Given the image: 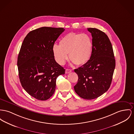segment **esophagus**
<instances>
[{
  "mask_svg": "<svg viewBox=\"0 0 134 134\" xmlns=\"http://www.w3.org/2000/svg\"><path fill=\"white\" fill-rule=\"evenodd\" d=\"M71 70H70V69H66L65 70V73L66 74H68V73H70V72H71Z\"/></svg>",
  "mask_w": 134,
  "mask_h": 134,
  "instance_id": "obj_1",
  "label": "esophagus"
}]
</instances>
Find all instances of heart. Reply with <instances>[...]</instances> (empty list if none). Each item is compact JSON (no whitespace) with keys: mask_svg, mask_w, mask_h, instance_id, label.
I'll list each match as a JSON object with an SVG mask.
<instances>
[{"mask_svg":"<svg viewBox=\"0 0 134 134\" xmlns=\"http://www.w3.org/2000/svg\"><path fill=\"white\" fill-rule=\"evenodd\" d=\"M92 41L87 34L69 33L59 41V45H54L52 51L56 61L63 65L70 59L78 65L87 63L92 52Z\"/></svg>","mask_w":134,"mask_h":134,"instance_id":"heart-1","label":"heart"}]
</instances>
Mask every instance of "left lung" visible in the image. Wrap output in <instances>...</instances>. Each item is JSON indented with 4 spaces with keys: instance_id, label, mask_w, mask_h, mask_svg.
Masks as SVG:
<instances>
[{
    "instance_id": "left-lung-1",
    "label": "left lung",
    "mask_w": 134,
    "mask_h": 134,
    "mask_svg": "<svg viewBox=\"0 0 134 134\" xmlns=\"http://www.w3.org/2000/svg\"><path fill=\"white\" fill-rule=\"evenodd\" d=\"M87 30L92 37V55L87 63L74 70L78 76L74 90L81 98L92 99L109 88L115 68V59L107 35L95 28H88Z\"/></svg>"
}]
</instances>
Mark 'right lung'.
I'll return each mask as SVG.
<instances>
[{
    "label": "right lung",
    "instance_id": "right-lung-1",
    "mask_svg": "<svg viewBox=\"0 0 134 134\" xmlns=\"http://www.w3.org/2000/svg\"><path fill=\"white\" fill-rule=\"evenodd\" d=\"M63 28L43 27L29 32L18 55L17 65L22 86L32 97L45 100L52 96L56 80L65 69L56 62L52 48Z\"/></svg>",
    "mask_w": 134,
    "mask_h": 134
}]
</instances>
